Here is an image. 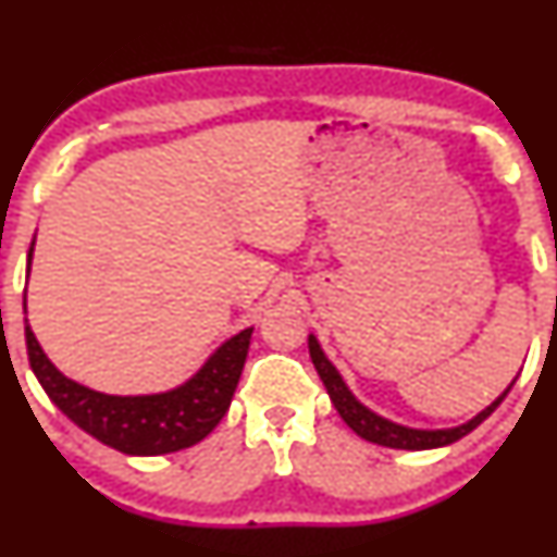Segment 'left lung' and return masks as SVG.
<instances>
[{
  "instance_id": "1",
  "label": "left lung",
  "mask_w": 557,
  "mask_h": 557,
  "mask_svg": "<svg viewBox=\"0 0 557 557\" xmlns=\"http://www.w3.org/2000/svg\"><path fill=\"white\" fill-rule=\"evenodd\" d=\"M309 356H312V363L319 373V379H322L324 388L329 393V398H332L334 408L342 414V420L346 422L348 428H351L358 437L373 442V445H381V447H391V449H437V447H447L451 442L461 440L465 435H469L471 430L482 425V422L492 414L502 400L508 395V391L513 388L516 379L508 383V388L498 395V398L484 408L482 412H476L474 418L461 422L457 428H442V430H420V428H408V425H398V422H393L388 418H383V414L373 412L371 408H366V405L356 398V395L348 391V385L344 383L342 373L336 371V366L329 361L326 354L322 351V346H319L317 336L309 334Z\"/></svg>"
}]
</instances>
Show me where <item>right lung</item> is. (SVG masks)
I'll use <instances>...</instances> for the list:
<instances>
[{"label": "right lung", "mask_w": 557, "mask_h": 557, "mask_svg": "<svg viewBox=\"0 0 557 557\" xmlns=\"http://www.w3.org/2000/svg\"><path fill=\"white\" fill-rule=\"evenodd\" d=\"M34 243L36 235L29 248L26 277L32 272ZM24 329L32 371L55 408L88 435L100 440L102 445L135 457H157L186 449L201 442L219 425L231 408L235 388H238L252 336L250 326L225 338L191 379L172 391L152 395H110L63 375L44 354L32 326L26 324Z\"/></svg>", "instance_id": "right-lung-1"}]
</instances>
